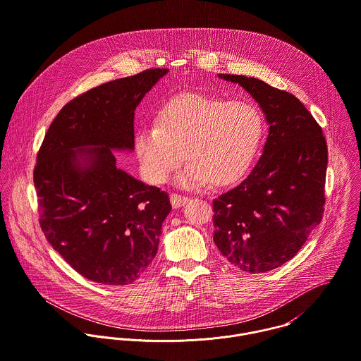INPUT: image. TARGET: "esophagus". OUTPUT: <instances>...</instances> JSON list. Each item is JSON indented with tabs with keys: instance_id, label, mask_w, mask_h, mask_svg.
Returning <instances> with one entry per match:
<instances>
[{
	"instance_id": "34e87169",
	"label": "esophagus",
	"mask_w": 361,
	"mask_h": 361,
	"mask_svg": "<svg viewBox=\"0 0 361 361\" xmlns=\"http://www.w3.org/2000/svg\"><path fill=\"white\" fill-rule=\"evenodd\" d=\"M188 200H189V197H186V196H182V195H178V193H172L171 195V203H172V206L175 209L183 206Z\"/></svg>"
}]
</instances>
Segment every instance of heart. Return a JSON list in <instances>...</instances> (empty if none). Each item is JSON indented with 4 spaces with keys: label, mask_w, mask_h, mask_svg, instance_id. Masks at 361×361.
Segmentation results:
<instances>
[{
    "label": "heart",
    "mask_w": 361,
    "mask_h": 361,
    "mask_svg": "<svg viewBox=\"0 0 361 361\" xmlns=\"http://www.w3.org/2000/svg\"><path fill=\"white\" fill-rule=\"evenodd\" d=\"M263 135V119L246 101H226L203 94H183L168 101L155 126H141L134 135L140 169L151 183H165L182 164L178 183L203 189L238 180L250 166Z\"/></svg>",
    "instance_id": "b5f03b06"
}]
</instances>
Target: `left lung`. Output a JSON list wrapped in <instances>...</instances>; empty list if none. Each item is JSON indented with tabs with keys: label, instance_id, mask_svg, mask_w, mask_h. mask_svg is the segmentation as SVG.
I'll return each instance as SVG.
<instances>
[{
	"label": "left lung",
	"instance_id": "left-lung-1",
	"mask_svg": "<svg viewBox=\"0 0 361 361\" xmlns=\"http://www.w3.org/2000/svg\"><path fill=\"white\" fill-rule=\"evenodd\" d=\"M219 77L253 97L266 115L269 135L247 178L213 200V240L237 269L264 273L295 256L322 220L326 140L293 94L252 77Z\"/></svg>",
	"mask_w": 361,
	"mask_h": 361
}]
</instances>
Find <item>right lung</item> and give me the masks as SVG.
<instances>
[{"label":"right lung","mask_w":361,"mask_h":361,"mask_svg":"<svg viewBox=\"0 0 361 361\" xmlns=\"http://www.w3.org/2000/svg\"><path fill=\"white\" fill-rule=\"evenodd\" d=\"M168 68L95 87L51 121L36 157L39 224L81 276L106 286L135 281L152 263L168 193L116 166L112 149L134 148V111ZM94 146V149H87Z\"/></svg>","instance_id":"add662e5"}]
</instances>
